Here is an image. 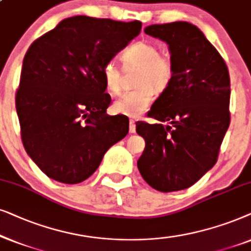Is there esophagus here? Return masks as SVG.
I'll return each instance as SVG.
<instances>
[{"instance_id": "esophagus-1", "label": "esophagus", "mask_w": 251, "mask_h": 251, "mask_svg": "<svg viewBox=\"0 0 251 251\" xmlns=\"http://www.w3.org/2000/svg\"><path fill=\"white\" fill-rule=\"evenodd\" d=\"M135 122L133 119L129 120V133H135Z\"/></svg>"}]
</instances>
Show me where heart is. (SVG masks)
I'll return each mask as SVG.
<instances>
[{"mask_svg": "<svg viewBox=\"0 0 251 251\" xmlns=\"http://www.w3.org/2000/svg\"><path fill=\"white\" fill-rule=\"evenodd\" d=\"M120 58L126 68L136 66L140 72L136 79L139 88L125 93L117 100L113 109L117 113L129 117L140 116L153 99V91L163 92L170 86L175 70L171 59L159 55V50L151 42L138 41L123 50ZM103 81L106 89L118 94L122 89V71L115 61H106L102 68Z\"/></svg>", "mask_w": 251, "mask_h": 251, "instance_id": "b5f03b06", "label": "heart"}]
</instances>
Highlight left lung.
Returning a JSON list of instances; mask_svg holds the SVG:
<instances>
[{
	"label": "left lung",
	"instance_id": "left-lung-1",
	"mask_svg": "<svg viewBox=\"0 0 251 251\" xmlns=\"http://www.w3.org/2000/svg\"><path fill=\"white\" fill-rule=\"evenodd\" d=\"M145 32L169 46L175 75L148 112L159 123H136L146 141L138 169L153 189L176 192L193 186L216 164L229 126V73L190 23L150 25Z\"/></svg>",
	"mask_w": 251,
	"mask_h": 251
}]
</instances>
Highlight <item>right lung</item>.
Wrapping results in <instances>:
<instances>
[{"label":"right lung","mask_w":251,"mask_h":251,"mask_svg":"<svg viewBox=\"0 0 251 251\" xmlns=\"http://www.w3.org/2000/svg\"><path fill=\"white\" fill-rule=\"evenodd\" d=\"M142 24L75 16L26 52L16 109L26 152L56 181L79 183L128 133V118L109 116L102 68L139 35Z\"/></svg>","instance_id":"obj_1"}]
</instances>
